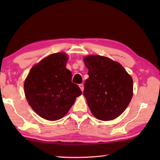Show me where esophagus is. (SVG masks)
Here are the masks:
<instances>
[{
    "mask_svg": "<svg viewBox=\"0 0 160 160\" xmlns=\"http://www.w3.org/2000/svg\"><path fill=\"white\" fill-rule=\"evenodd\" d=\"M79 87H80V88L81 91H84V85H83V84H79Z\"/></svg>",
    "mask_w": 160,
    "mask_h": 160,
    "instance_id": "1",
    "label": "esophagus"
}]
</instances>
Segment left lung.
<instances>
[{"label":"left lung","mask_w":160,"mask_h":160,"mask_svg":"<svg viewBox=\"0 0 160 160\" xmlns=\"http://www.w3.org/2000/svg\"><path fill=\"white\" fill-rule=\"evenodd\" d=\"M84 62L89 78L83 93L91 113L103 121L120 116L132 96L131 76L120 63L107 57L92 55L84 58Z\"/></svg>","instance_id":"obj_1"}]
</instances>
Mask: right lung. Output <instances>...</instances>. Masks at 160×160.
Masks as SVG:
<instances>
[{
    "instance_id": "right-lung-1",
    "label": "right lung",
    "mask_w": 160,
    "mask_h": 160,
    "mask_svg": "<svg viewBox=\"0 0 160 160\" xmlns=\"http://www.w3.org/2000/svg\"><path fill=\"white\" fill-rule=\"evenodd\" d=\"M65 53H56L33 66L24 83L27 100L32 109L47 120H60L82 93L71 82L72 74L66 68Z\"/></svg>"
}]
</instances>
